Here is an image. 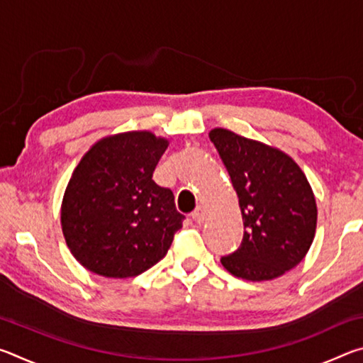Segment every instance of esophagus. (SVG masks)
Returning <instances> with one entry per match:
<instances>
[{
	"label": "esophagus",
	"instance_id": "obj_1",
	"mask_svg": "<svg viewBox=\"0 0 363 363\" xmlns=\"http://www.w3.org/2000/svg\"><path fill=\"white\" fill-rule=\"evenodd\" d=\"M192 219L195 220V223H203V220L206 219V211L203 206H199L196 210L192 213Z\"/></svg>",
	"mask_w": 363,
	"mask_h": 363
}]
</instances>
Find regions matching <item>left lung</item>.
Listing matches in <instances>:
<instances>
[{"label":"left lung","mask_w":363,"mask_h":363,"mask_svg":"<svg viewBox=\"0 0 363 363\" xmlns=\"http://www.w3.org/2000/svg\"><path fill=\"white\" fill-rule=\"evenodd\" d=\"M210 139L238 195L245 227L240 247L220 262L238 279H277L303 261L314 240L317 205L309 182L274 147L223 128Z\"/></svg>","instance_id":"left-lung-1"}]
</instances>
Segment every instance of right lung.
<instances>
[{
    "instance_id": "1",
    "label": "right lung",
    "mask_w": 363,
    "mask_h": 363,
    "mask_svg": "<svg viewBox=\"0 0 363 363\" xmlns=\"http://www.w3.org/2000/svg\"><path fill=\"white\" fill-rule=\"evenodd\" d=\"M168 140L116 134L83 157L67 186L62 232L72 255L104 277H136L163 259L182 227L174 195L152 179Z\"/></svg>"
}]
</instances>
